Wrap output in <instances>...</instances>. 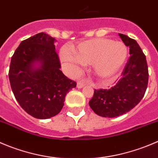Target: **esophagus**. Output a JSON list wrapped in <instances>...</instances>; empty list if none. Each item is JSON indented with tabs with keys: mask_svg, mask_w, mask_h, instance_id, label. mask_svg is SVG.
<instances>
[{
	"mask_svg": "<svg viewBox=\"0 0 158 158\" xmlns=\"http://www.w3.org/2000/svg\"><path fill=\"white\" fill-rule=\"evenodd\" d=\"M86 83H87V81H86V80H85V79H84V80L78 81L77 83V87L78 88H83L85 85H86Z\"/></svg>",
	"mask_w": 158,
	"mask_h": 158,
	"instance_id": "obj_1",
	"label": "esophagus"
}]
</instances>
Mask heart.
Masks as SVG:
<instances>
[{
	"instance_id": "heart-1",
	"label": "heart",
	"mask_w": 158,
	"mask_h": 158,
	"mask_svg": "<svg viewBox=\"0 0 158 158\" xmlns=\"http://www.w3.org/2000/svg\"><path fill=\"white\" fill-rule=\"evenodd\" d=\"M72 54L67 48L60 52L61 60L71 64L85 65L92 64L97 76L102 78L110 77L115 74L127 57V48L121 42L105 38H98L80 43L73 49Z\"/></svg>"
}]
</instances>
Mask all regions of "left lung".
<instances>
[{
	"label": "left lung",
	"instance_id": "obj_1",
	"mask_svg": "<svg viewBox=\"0 0 158 158\" xmlns=\"http://www.w3.org/2000/svg\"><path fill=\"white\" fill-rule=\"evenodd\" d=\"M130 47V57L115 86L109 89H94L89 106L102 117L119 116L133 109L145 94L148 85V67L145 54L135 40L119 34Z\"/></svg>",
	"mask_w": 158,
	"mask_h": 158
}]
</instances>
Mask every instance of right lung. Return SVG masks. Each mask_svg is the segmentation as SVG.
Wrapping results in <instances>:
<instances>
[{
    "label": "right lung",
    "instance_id": "add662e5",
    "mask_svg": "<svg viewBox=\"0 0 158 158\" xmlns=\"http://www.w3.org/2000/svg\"><path fill=\"white\" fill-rule=\"evenodd\" d=\"M55 39L40 32L23 40L15 51L9 68V81L16 100L31 116L40 119L57 115L64 105L65 96L76 81L60 70ZM40 62L35 69L33 64Z\"/></svg>",
    "mask_w": 158,
    "mask_h": 158
}]
</instances>
